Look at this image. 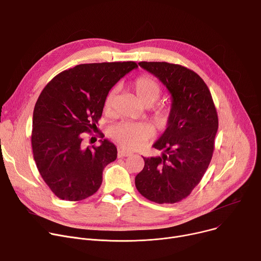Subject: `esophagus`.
I'll list each match as a JSON object with an SVG mask.
<instances>
[{
    "label": "esophagus",
    "mask_w": 261,
    "mask_h": 261,
    "mask_svg": "<svg viewBox=\"0 0 261 261\" xmlns=\"http://www.w3.org/2000/svg\"><path fill=\"white\" fill-rule=\"evenodd\" d=\"M117 155H118V158H127V156H130V155H131V152L125 151V150H123V149H118Z\"/></svg>",
    "instance_id": "34e87169"
}]
</instances>
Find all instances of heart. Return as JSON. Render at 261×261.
Returning <instances> with one entry per match:
<instances>
[{"label": "heart", "mask_w": 261, "mask_h": 261, "mask_svg": "<svg viewBox=\"0 0 261 261\" xmlns=\"http://www.w3.org/2000/svg\"><path fill=\"white\" fill-rule=\"evenodd\" d=\"M131 88L135 93L136 97L146 107L152 106L158 100L163 92L161 84L149 75L138 76L131 85ZM114 101V91H110L103 101V108L106 111H110ZM170 113V107L162 106L154 110L155 119L163 123ZM110 136L126 149L140 148L148 138L151 136L150 129L137 123H129V121H121L114 125L110 129Z\"/></svg>", "instance_id": "1"}]
</instances>
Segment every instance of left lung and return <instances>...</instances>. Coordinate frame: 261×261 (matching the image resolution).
I'll list each match as a JSON object with an SVG mask.
<instances>
[{
	"mask_svg": "<svg viewBox=\"0 0 261 261\" xmlns=\"http://www.w3.org/2000/svg\"><path fill=\"white\" fill-rule=\"evenodd\" d=\"M167 87L172 96L168 127L153 147L162 156L143 158L135 187L156 203H175L199 184L214 152L218 116L211 92L193 70L166 62L138 63Z\"/></svg>",
	"mask_w": 261,
	"mask_h": 261,
	"instance_id": "left-lung-1",
	"label": "left lung"
}]
</instances>
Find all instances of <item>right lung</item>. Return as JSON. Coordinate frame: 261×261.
<instances>
[{
  "label": "right lung",
  "instance_id": "1",
  "mask_svg": "<svg viewBox=\"0 0 261 261\" xmlns=\"http://www.w3.org/2000/svg\"><path fill=\"white\" fill-rule=\"evenodd\" d=\"M134 68L135 62L81 64L59 73L41 92L32 118L33 159L59 198L79 201L93 195L102 170L116 160L117 149L108 140L83 148L82 133L96 129L110 89Z\"/></svg>",
  "mask_w": 261,
  "mask_h": 261
}]
</instances>
